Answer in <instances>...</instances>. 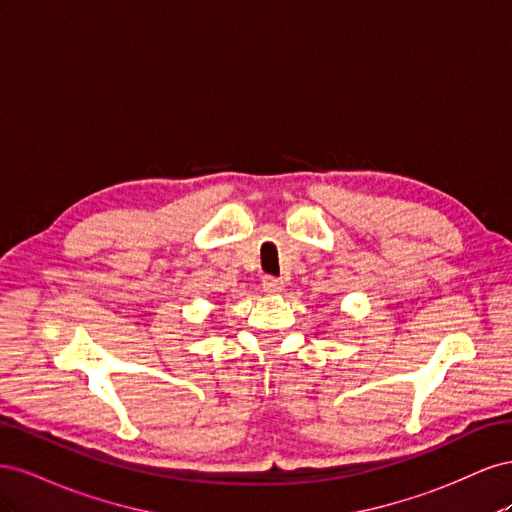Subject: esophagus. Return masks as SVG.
<instances>
[{"mask_svg": "<svg viewBox=\"0 0 512 512\" xmlns=\"http://www.w3.org/2000/svg\"><path fill=\"white\" fill-rule=\"evenodd\" d=\"M284 288V280H280V277H273V275H265L262 277V290L265 292H280Z\"/></svg>", "mask_w": 512, "mask_h": 512, "instance_id": "1", "label": "esophagus"}]
</instances>
